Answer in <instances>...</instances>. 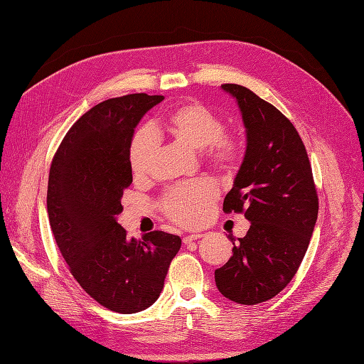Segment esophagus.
<instances>
[{
    "instance_id": "1",
    "label": "esophagus",
    "mask_w": 364,
    "mask_h": 364,
    "mask_svg": "<svg viewBox=\"0 0 364 364\" xmlns=\"http://www.w3.org/2000/svg\"><path fill=\"white\" fill-rule=\"evenodd\" d=\"M203 235L202 233H193V235H186L185 237H183V244L186 245V244H191L193 241H197V240H200V237H202Z\"/></svg>"
}]
</instances>
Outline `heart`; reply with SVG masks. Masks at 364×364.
Masks as SVG:
<instances>
[{
	"label": "heart",
	"mask_w": 364,
	"mask_h": 364,
	"mask_svg": "<svg viewBox=\"0 0 364 364\" xmlns=\"http://www.w3.org/2000/svg\"><path fill=\"white\" fill-rule=\"evenodd\" d=\"M166 131L186 146L205 150V158L220 168H229L241 155V141L225 135L224 123L210 108L190 102L176 107L164 120ZM159 150V140L154 131L140 129L129 146V164L135 178L149 176ZM217 198L215 188L205 181L179 185L162 198L161 208L166 215L183 228H196L205 220L212 202Z\"/></svg>",
	"instance_id": "obj_1"
}]
</instances>
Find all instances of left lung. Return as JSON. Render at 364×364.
I'll return each instance as SVG.
<instances>
[{
  "mask_svg": "<svg viewBox=\"0 0 364 364\" xmlns=\"http://www.w3.org/2000/svg\"><path fill=\"white\" fill-rule=\"evenodd\" d=\"M240 107L245 154L223 210L252 223L215 269L218 291L253 306L282 292L301 265L318 218V194L306 147L294 124L247 87L223 84Z\"/></svg>",
  "mask_w": 364,
  "mask_h": 364,
  "instance_id": "obj_1",
  "label": "left lung"
}]
</instances>
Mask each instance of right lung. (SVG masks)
I'll list each match as a JSON object with an SVG mask.
<instances>
[{
	"label": "right lung",
	"instance_id": "add662e5",
	"mask_svg": "<svg viewBox=\"0 0 364 364\" xmlns=\"http://www.w3.org/2000/svg\"><path fill=\"white\" fill-rule=\"evenodd\" d=\"M164 96L112 97L82 114L63 139L49 170V224L73 279L104 307L136 313L164 287L181 237L150 232L136 241L117 223L132 183L129 146L135 127Z\"/></svg>",
	"mask_w": 364,
	"mask_h": 364
}]
</instances>
